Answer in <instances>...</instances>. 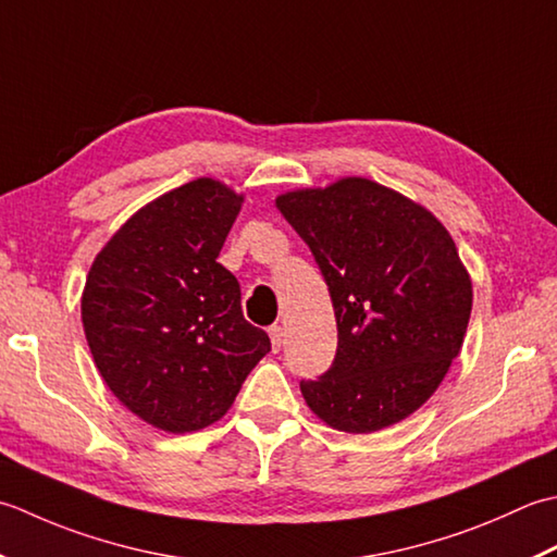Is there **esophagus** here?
<instances>
[{
    "instance_id": "1",
    "label": "esophagus",
    "mask_w": 557,
    "mask_h": 557,
    "mask_svg": "<svg viewBox=\"0 0 557 557\" xmlns=\"http://www.w3.org/2000/svg\"><path fill=\"white\" fill-rule=\"evenodd\" d=\"M269 336H271V346H274V350H281V344H283V326H281V324L269 326Z\"/></svg>"
}]
</instances>
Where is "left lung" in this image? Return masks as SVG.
Masks as SVG:
<instances>
[{
	"label": "left lung",
	"instance_id": "obj_1",
	"mask_svg": "<svg viewBox=\"0 0 557 557\" xmlns=\"http://www.w3.org/2000/svg\"><path fill=\"white\" fill-rule=\"evenodd\" d=\"M276 207L308 243L338 329L332 368L300 382L305 401L344 433L404 421L445 380L469 326L471 278L451 235L366 177L286 191Z\"/></svg>",
	"mask_w": 557,
	"mask_h": 557
}]
</instances>
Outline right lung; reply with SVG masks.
Listing matches in <instances>:
<instances>
[{"mask_svg": "<svg viewBox=\"0 0 557 557\" xmlns=\"http://www.w3.org/2000/svg\"><path fill=\"white\" fill-rule=\"evenodd\" d=\"M243 195L199 177L146 203L88 271L82 322L110 392L149 425L191 433L225 416L271 342L215 262Z\"/></svg>", "mask_w": 557, "mask_h": 557, "instance_id": "add662e5", "label": "right lung"}]
</instances>
